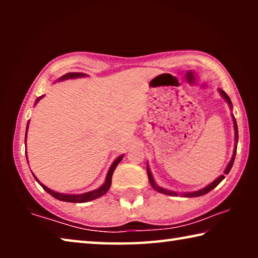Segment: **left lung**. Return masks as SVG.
I'll return each instance as SVG.
<instances>
[{
	"instance_id": "left-lung-1",
	"label": "left lung",
	"mask_w": 258,
	"mask_h": 258,
	"mask_svg": "<svg viewBox=\"0 0 258 258\" xmlns=\"http://www.w3.org/2000/svg\"><path fill=\"white\" fill-rule=\"evenodd\" d=\"M218 92H220V94L222 95V98H223L226 102H228V104L230 106V108L232 109V102H231V100H230V98H229V95L226 94L223 90H221V89H218ZM232 120H233V126H234V141H235V143H234V150H233V155H232V158H231V160H230V163L228 164V166H226V168H225V171H224V174L223 175H220L218 176L215 181H213L211 184H208L207 186H205V187H203V189H200V190H198V191H194V192H182V194H180V192H175V191H171V190H166V189H164V187H161V186H159L158 184H157V183L155 182V180H154V177H152V174H151V172H150V168H149V165L147 164V173H148V177H149V182H150V184H151V186L154 187V189L156 190V191H158V192H160V194H164V195H168V196H172V197H176V196H182V197H185V198H194V197H200V196H204V195H206V194H208L209 191H212L214 187H216L218 184H220V183L224 180V175L225 174H229V172H230V169L232 168V165H233V163H234V158H235V154H237V145H238V126H237V121H235V118H234V116L232 115Z\"/></svg>"
}]
</instances>
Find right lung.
<instances>
[{
	"label": "right lung",
	"instance_id": "right-lung-1",
	"mask_svg": "<svg viewBox=\"0 0 258 258\" xmlns=\"http://www.w3.org/2000/svg\"><path fill=\"white\" fill-rule=\"evenodd\" d=\"M87 76L86 74H83V73H68V74H64L63 76H61L58 81H66V80H69V78H78V77H85ZM44 97V95H42V97H38L36 99V102H35V104H36L40 100ZM27 130H28V123H27ZM26 138H27V132H26L25 134V143H26ZM124 155H121L119 157H117L116 160L113 161L112 165L110 166V168H109L108 171V174L106 176V181H104L103 184L98 187V189H95L93 191H90V192H85V194H81V195H67V194H60V192H55L53 190L49 189V187L45 186L43 183H41L40 181L37 180V177L34 175L35 180H36L38 183H40V185L44 189L47 194H50L52 197H54L55 199L58 200H61V202H67V203H87V202H91V200H94L97 198H100L102 197V196L104 194H107V191L109 190V187H110L111 185V177H112V173L113 171H115V168L117 167V165L119 164V161L123 159ZM28 161V160H27Z\"/></svg>",
	"mask_w": 258,
	"mask_h": 258
}]
</instances>
